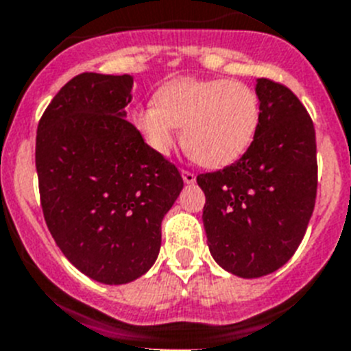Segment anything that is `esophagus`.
Returning a JSON list of instances; mask_svg holds the SVG:
<instances>
[{
	"mask_svg": "<svg viewBox=\"0 0 351 351\" xmlns=\"http://www.w3.org/2000/svg\"><path fill=\"white\" fill-rule=\"evenodd\" d=\"M182 176H184L185 184H194L196 182V175L193 171H187V169H182Z\"/></svg>",
	"mask_w": 351,
	"mask_h": 351,
	"instance_id": "34e87169",
	"label": "esophagus"
}]
</instances>
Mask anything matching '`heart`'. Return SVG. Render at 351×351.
Instances as JSON below:
<instances>
[{
	"label": "heart",
	"mask_w": 351,
	"mask_h": 351,
	"mask_svg": "<svg viewBox=\"0 0 351 351\" xmlns=\"http://www.w3.org/2000/svg\"><path fill=\"white\" fill-rule=\"evenodd\" d=\"M132 121L146 145L162 155L175 146L176 127H184V145L194 160L221 167L242 157L254 141L260 100L240 81L176 79L136 109Z\"/></svg>",
	"instance_id": "obj_1"
}]
</instances>
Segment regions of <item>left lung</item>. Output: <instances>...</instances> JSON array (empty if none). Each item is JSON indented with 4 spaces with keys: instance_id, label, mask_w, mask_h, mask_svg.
I'll use <instances>...</instances> for the list:
<instances>
[{
    "instance_id": "left-lung-1",
    "label": "left lung",
    "mask_w": 351,
    "mask_h": 351,
    "mask_svg": "<svg viewBox=\"0 0 351 351\" xmlns=\"http://www.w3.org/2000/svg\"><path fill=\"white\" fill-rule=\"evenodd\" d=\"M260 125L247 152L224 169L197 175L213 260L240 277L274 272L295 254L318 189L315 125L293 91L256 84Z\"/></svg>"
}]
</instances>
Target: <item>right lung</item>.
Wrapping results in <instances>:
<instances>
[{"mask_svg":"<svg viewBox=\"0 0 351 351\" xmlns=\"http://www.w3.org/2000/svg\"><path fill=\"white\" fill-rule=\"evenodd\" d=\"M134 77L83 72L58 91L36 129L45 224L66 260L104 285L155 263L160 224L184 187L173 162L125 120Z\"/></svg>","mask_w":351,"mask_h":351,"instance_id":"add662e5","label":"right lung"}]
</instances>
